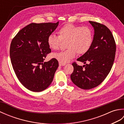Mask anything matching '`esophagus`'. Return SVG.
Segmentation results:
<instances>
[{
    "instance_id": "esophagus-1",
    "label": "esophagus",
    "mask_w": 124,
    "mask_h": 124,
    "mask_svg": "<svg viewBox=\"0 0 124 124\" xmlns=\"http://www.w3.org/2000/svg\"><path fill=\"white\" fill-rule=\"evenodd\" d=\"M65 65V64H62V63H59V65H60V66H61H61H64Z\"/></svg>"
}]
</instances>
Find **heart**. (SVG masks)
Instances as JSON below:
<instances>
[{
	"label": "heart",
	"mask_w": 124,
	"mask_h": 124,
	"mask_svg": "<svg viewBox=\"0 0 124 124\" xmlns=\"http://www.w3.org/2000/svg\"><path fill=\"white\" fill-rule=\"evenodd\" d=\"M59 36L51 34L47 38V44L53 50L59 48L62 41L66 42L68 49L53 54V57L59 63L66 64L75 56L76 52L83 54L90 48L93 42V33L88 27L72 24L65 25L59 30Z\"/></svg>",
	"instance_id": "b5f03b06"
}]
</instances>
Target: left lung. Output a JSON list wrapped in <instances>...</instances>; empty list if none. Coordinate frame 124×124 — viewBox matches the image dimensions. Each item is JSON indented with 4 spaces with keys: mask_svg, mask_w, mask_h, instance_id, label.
I'll return each mask as SVG.
<instances>
[{
    "mask_svg": "<svg viewBox=\"0 0 124 124\" xmlns=\"http://www.w3.org/2000/svg\"><path fill=\"white\" fill-rule=\"evenodd\" d=\"M94 35L90 48L77 61L85 65L72 63L73 72L70 76L73 83L83 89L99 86L109 74L114 64L116 50L112 33L106 26L89 21Z\"/></svg>",
    "mask_w": 124,
    "mask_h": 124,
    "instance_id": "left-lung-1",
    "label": "left lung"
}]
</instances>
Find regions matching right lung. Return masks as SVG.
<instances>
[{
    "mask_svg": "<svg viewBox=\"0 0 124 124\" xmlns=\"http://www.w3.org/2000/svg\"><path fill=\"white\" fill-rule=\"evenodd\" d=\"M56 23H35L23 28L13 38L10 57L16 75L25 88L41 92L51 85L59 67L56 59L44 62L51 52L47 38L59 25Z\"/></svg>",
    "mask_w": 124,
    "mask_h": 124,
    "instance_id": "obj_1",
    "label": "right lung"
}]
</instances>
